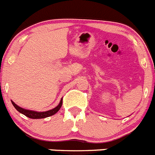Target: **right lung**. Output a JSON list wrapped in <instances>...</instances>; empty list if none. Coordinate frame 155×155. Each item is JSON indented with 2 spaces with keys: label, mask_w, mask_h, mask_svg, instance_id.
I'll return each instance as SVG.
<instances>
[{
  "label": "right lung",
  "mask_w": 155,
  "mask_h": 155,
  "mask_svg": "<svg viewBox=\"0 0 155 155\" xmlns=\"http://www.w3.org/2000/svg\"><path fill=\"white\" fill-rule=\"evenodd\" d=\"M62 101L63 99L61 100L60 104L57 106L56 107H54L52 110H48V111L45 112H37V111H34V110H26V109H24L22 107H19L15 103V102H12V104L14 105V107L17 109V110L20 112V113L23 114H25V116H27L29 118H33V119H40V118H45V117H50V116L54 115V114H56L58 110H60V108L62 106Z\"/></svg>",
  "instance_id": "add662e5"
}]
</instances>
